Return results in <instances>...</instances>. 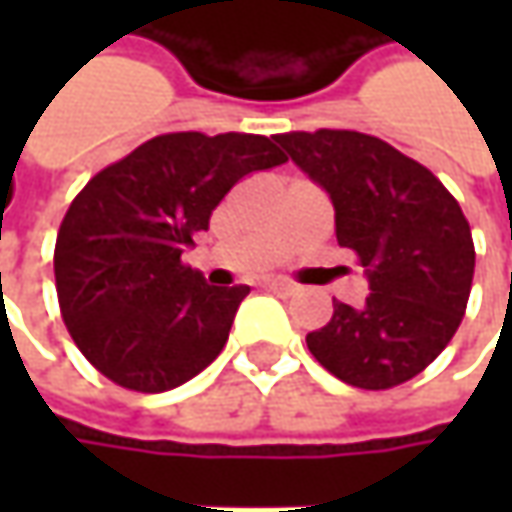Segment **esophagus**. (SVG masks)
Returning a JSON list of instances; mask_svg holds the SVG:
<instances>
[{
  "instance_id": "1",
  "label": "esophagus",
  "mask_w": 512,
  "mask_h": 512,
  "mask_svg": "<svg viewBox=\"0 0 512 512\" xmlns=\"http://www.w3.org/2000/svg\"><path fill=\"white\" fill-rule=\"evenodd\" d=\"M267 290H273V293H282V296H293L299 287L293 285V282H287V279H267L265 282Z\"/></svg>"
}]
</instances>
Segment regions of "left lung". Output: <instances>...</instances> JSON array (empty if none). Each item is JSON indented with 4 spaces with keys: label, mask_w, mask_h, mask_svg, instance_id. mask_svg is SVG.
Listing matches in <instances>:
<instances>
[{
    "label": "left lung",
    "mask_w": 512,
    "mask_h": 512,
    "mask_svg": "<svg viewBox=\"0 0 512 512\" xmlns=\"http://www.w3.org/2000/svg\"><path fill=\"white\" fill-rule=\"evenodd\" d=\"M336 210V239L367 270L362 307L333 299V319L307 333L313 359L344 384L410 382L462 325L476 247L453 193L382 139L359 130L273 136Z\"/></svg>",
    "instance_id": "1"
}]
</instances>
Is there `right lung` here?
I'll use <instances>...</instances> for the list:
<instances>
[{"instance_id": "1", "label": "right lung", "mask_w": 512, "mask_h": 512, "mask_svg": "<svg viewBox=\"0 0 512 512\" xmlns=\"http://www.w3.org/2000/svg\"><path fill=\"white\" fill-rule=\"evenodd\" d=\"M282 162L256 133H162L79 190L53 273L70 339L102 376L165 393L222 353L250 287H210L182 265V250L242 176Z\"/></svg>"}]
</instances>
